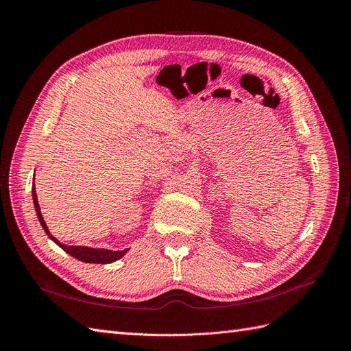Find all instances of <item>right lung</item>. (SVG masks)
<instances>
[{
    "label": "right lung",
    "instance_id": "add662e5",
    "mask_svg": "<svg viewBox=\"0 0 351 351\" xmlns=\"http://www.w3.org/2000/svg\"><path fill=\"white\" fill-rule=\"evenodd\" d=\"M32 196H34V204H35V209H36V214H38L40 226L44 227L47 234L52 240H54L62 250L67 252L69 254H71L73 258H76V259H79L82 262H86V263H111V262L124 256V253L127 250L112 252V250H107V249H90V247H83V246H66V244L60 243L56 237L51 236V232L48 231L45 221H44V218H42L40 208H39V204H38V196H36V192H35V186L32 187Z\"/></svg>",
    "mask_w": 351,
    "mask_h": 351
}]
</instances>
